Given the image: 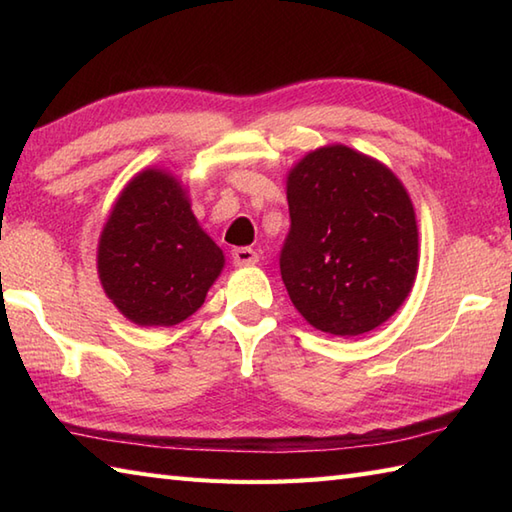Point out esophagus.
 Returning <instances> with one entry per match:
<instances>
[{
  "label": "esophagus",
  "mask_w": 512,
  "mask_h": 512,
  "mask_svg": "<svg viewBox=\"0 0 512 512\" xmlns=\"http://www.w3.org/2000/svg\"><path fill=\"white\" fill-rule=\"evenodd\" d=\"M233 264L235 266H255L259 262V253L248 246L233 248Z\"/></svg>",
  "instance_id": "1"
}]
</instances>
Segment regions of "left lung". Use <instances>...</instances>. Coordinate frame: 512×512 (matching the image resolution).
I'll use <instances>...</instances> for the list:
<instances>
[{
	"mask_svg": "<svg viewBox=\"0 0 512 512\" xmlns=\"http://www.w3.org/2000/svg\"><path fill=\"white\" fill-rule=\"evenodd\" d=\"M290 233L279 268L312 328L358 336L411 292L418 224L407 189L383 162L345 145L310 151L288 173Z\"/></svg>",
	"mask_w": 512,
	"mask_h": 512,
	"instance_id": "obj_1",
	"label": "left lung"
}]
</instances>
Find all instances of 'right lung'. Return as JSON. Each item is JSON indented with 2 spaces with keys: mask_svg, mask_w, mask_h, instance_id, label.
Returning a JSON list of instances; mask_svg holds the SVG:
<instances>
[{
  "mask_svg": "<svg viewBox=\"0 0 512 512\" xmlns=\"http://www.w3.org/2000/svg\"><path fill=\"white\" fill-rule=\"evenodd\" d=\"M96 266L105 295L129 321L171 328L202 306L224 253L195 220L180 180L145 169L112 206Z\"/></svg>",
  "mask_w": 512,
  "mask_h": 512,
  "instance_id": "1",
  "label": "right lung"
}]
</instances>
